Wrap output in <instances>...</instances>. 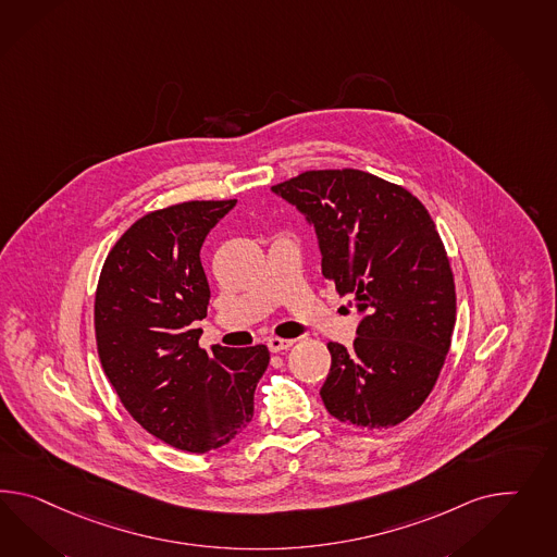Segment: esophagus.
Here are the masks:
<instances>
[{
  "label": "esophagus",
  "mask_w": 557,
  "mask_h": 557,
  "mask_svg": "<svg viewBox=\"0 0 557 557\" xmlns=\"http://www.w3.org/2000/svg\"><path fill=\"white\" fill-rule=\"evenodd\" d=\"M294 343H296V341H292V338H280V336H271V338H268V346H270L271 352L287 350Z\"/></svg>",
  "instance_id": "1"
}]
</instances>
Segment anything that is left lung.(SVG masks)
<instances>
[{
	"label": "left lung",
	"mask_w": 557,
	"mask_h": 557,
	"mask_svg": "<svg viewBox=\"0 0 557 557\" xmlns=\"http://www.w3.org/2000/svg\"><path fill=\"white\" fill-rule=\"evenodd\" d=\"M306 214L322 273L364 318L332 364L320 395L332 418L381 430L407 420L436 385L456 324L444 243L416 196L362 170H308L271 186Z\"/></svg>",
	"instance_id": "8db88e82"
}]
</instances>
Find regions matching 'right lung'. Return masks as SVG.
Returning <instances> with one entry per match:
<instances>
[{"instance_id":"right-lung-1","label":"right lung","mask_w":557,"mask_h":557,"mask_svg":"<svg viewBox=\"0 0 557 557\" xmlns=\"http://www.w3.org/2000/svg\"><path fill=\"white\" fill-rule=\"evenodd\" d=\"M237 200H188L148 212L111 247L95 294L101 367L121 404L178 450H216L253 418L265 345H198L211 287L200 263L209 231Z\"/></svg>"}]
</instances>
